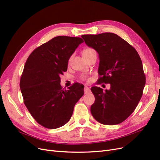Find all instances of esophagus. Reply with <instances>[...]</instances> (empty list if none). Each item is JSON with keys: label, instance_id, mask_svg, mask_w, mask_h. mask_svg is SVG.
<instances>
[{"label": "esophagus", "instance_id": "obj_1", "mask_svg": "<svg viewBox=\"0 0 160 160\" xmlns=\"http://www.w3.org/2000/svg\"><path fill=\"white\" fill-rule=\"evenodd\" d=\"M84 92L85 94H88V93H91V89L89 88H88V86H85L84 88Z\"/></svg>", "mask_w": 160, "mask_h": 160}]
</instances>
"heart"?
Masks as SVG:
<instances>
[{
	"label": "heart",
	"mask_w": 160,
	"mask_h": 160,
	"mask_svg": "<svg viewBox=\"0 0 160 160\" xmlns=\"http://www.w3.org/2000/svg\"><path fill=\"white\" fill-rule=\"evenodd\" d=\"M94 51V50L91 49V48H86V49H85L83 51V56L88 55L89 54L90 52H91L92 51ZM71 61V58L69 59V61ZM81 79H83V80H87V79H88V77H87L86 75H82V76L81 77Z\"/></svg>",
	"instance_id": "heart-1"
}]
</instances>
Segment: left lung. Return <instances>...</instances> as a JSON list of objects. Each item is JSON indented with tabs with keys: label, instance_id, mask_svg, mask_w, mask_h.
Returning a JSON list of instances; mask_svg holds the SVG:
<instances>
[{
	"label": "left lung",
	"instance_id": "left-lung-1",
	"mask_svg": "<svg viewBox=\"0 0 160 160\" xmlns=\"http://www.w3.org/2000/svg\"><path fill=\"white\" fill-rule=\"evenodd\" d=\"M81 37L99 54V83L111 85L105 91L96 86L91 88L95 96L91 113L101 124L122 123L133 112L143 94L146 76L141 58L132 45L116 34Z\"/></svg>",
	"mask_w": 160,
	"mask_h": 160
}]
</instances>
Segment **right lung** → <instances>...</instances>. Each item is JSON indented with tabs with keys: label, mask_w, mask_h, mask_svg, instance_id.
<instances>
[{
	"label": "right lung",
	"mask_w": 160,
	"mask_h": 160,
	"mask_svg": "<svg viewBox=\"0 0 160 160\" xmlns=\"http://www.w3.org/2000/svg\"><path fill=\"white\" fill-rule=\"evenodd\" d=\"M83 42L79 37H54L34 50L25 62L20 80L24 103L43 127L56 129L66 124L84 94L82 84L75 83L68 90L60 84L69 58Z\"/></svg>",
	"instance_id": "add662e5"
}]
</instances>
